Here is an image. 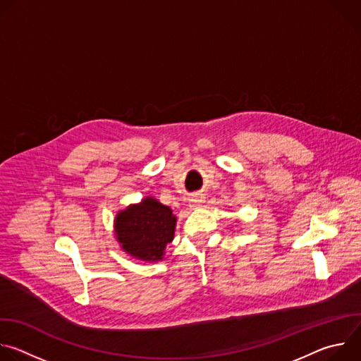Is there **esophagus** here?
Returning <instances> with one entry per match:
<instances>
[{
    "instance_id": "34e87169",
    "label": "esophagus",
    "mask_w": 361,
    "mask_h": 361,
    "mask_svg": "<svg viewBox=\"0 0 361 361\" xmlns=\"http://www.w3.org/2000/svg\"><path fill=\"white\" fill-rule=\"evenodd\" d=\"M204 202H205V200H204L202 195H194L190 201V207L191 209H200V207H202Z\"/></svg>"
}]
</instances>
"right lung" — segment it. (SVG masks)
Returning a JSON list of instances; mask_svg holds the SVG:
<instances>
[{"instance_id":"add662e5","label":"right lung","mask_w":361,"mask_h":361,"mask_svg":"<svg viewBox=\"0 0 361 361\" xmlns=\"http://www.w3.org/2000/svg\"><path fill=\"white\" fill-rule=\"evenodd\" d=\"M177 217L154 197L130 204L114 219V235L120 248L133 259L156 263L164 259L166 247L174 238Z\"/></svg>"}]
</instances>
